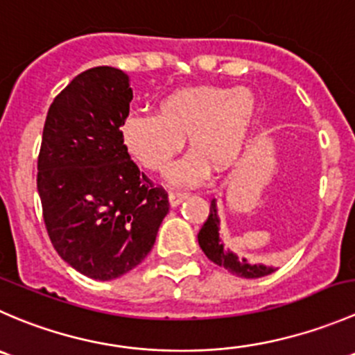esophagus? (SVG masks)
Returning a JSON list of instances; mask_svg holds the SVG:
<instances>
[{
	"instance_id": "34e87169",
	"label": "esophagus",
	"mask_w": 355,
	"mask_h": 355,
	"mask_svg": "<svg viewBox=\"0 0 355 355\" xmlns=\"http://www.w3.org/2000/svg\"><path fill=\"white\" fill-rule=\"evenodd\" d=\"M184 198H188V193L184 191H169L171 207H178Z\"/></svg>"
}]
</instances>
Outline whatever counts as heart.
<instances>
[{
	"instance_id": "1",
	"label": "heart",
	"mask_w": 355,
	"mask_h": 355,
	"mask_svg": "<svg viewBox=\"0 0 355 355\" xmlns=\"http://www.w3.org/2000/svg\"><path fill=\"white\" fill-rule=\"evenodd\" d=\"M255 96L248 87L214 84L186 86L160 100L157 114H131L121 138L129 155L148 171H164L184 145L193 148L167 171L174 184L205 179L210 166L230 167L243 150L255 119Z\"/></svg>"
}]
</instances>
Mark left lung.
Masks as SVG:
<instances>
[{"label": "left lung", "mask_w": 355, "mask_h": 355, "mask_svg": "<svg viewBox=\"0 0 355 355\" xmlns=\"http://www.w3.org/2000/svg\"><path fill=\"white\" fill-rule=\"evenodd\" d=\"M220 217L217 212V200L210 202V214L203 223L202 230L198 231V245L203 254L214 262L226 269L227 272L234 276H240L245 279H255L268 276L276 271V268L266 264H250L245 257H238L234 252L224 247L223 236H220Z\"/></svg>", "instance_id": "left-lung-1"}]
</instances>
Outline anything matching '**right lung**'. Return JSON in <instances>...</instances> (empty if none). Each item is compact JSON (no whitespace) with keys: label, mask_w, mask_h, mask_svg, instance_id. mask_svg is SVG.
<instances>
[{"label":"right lung","mask_w":355,"mask_h":355,"mask_svg":"<svg viewBox=\"0 0 355 355\" xmlns=\"http://www.w3.org/2000/svg\"><path fill=\"white\" fill-rule=\"evenodd\" d=\"M131 80L115 67L73 77L48 110L37 159L44 224L60 257L110 282L152 250L169 200L139 173L121 138Z\"/></svg>","instance_id":"right-lung-1"}]
</instances>
